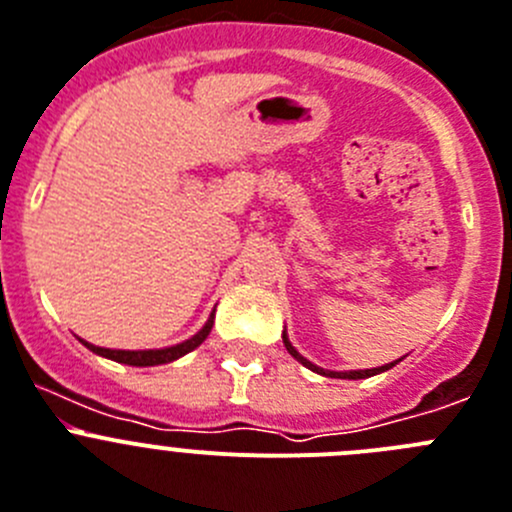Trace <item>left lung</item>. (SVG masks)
Wrapping results in <instances>:
<instances>
[{"mask_svg":"<svg viewBox=\"0 0 512 512\" xmlns=\"http://www.w3.org/2000/svg\"><path fill=\"white\" fill-rule=\"evenodd\" d=\"M283 344H285V349H288L290 357H296L298 362H301L303 367H308V370H311V372H319V375H324V377H342V380H365V377L380 375V372H388L390 367H395L400 362V359H403V357H400V359H395V362H388V365L372 367V370H344V372H336V370H324V367L308 362V359L303 357V354L298 352V349L293 347V344H290V339H288V334H285V331H283Z\"/></svg>","mask_w":512,"mask_h":512,"instance_id":"1","label":"left lung"}]
</instances>
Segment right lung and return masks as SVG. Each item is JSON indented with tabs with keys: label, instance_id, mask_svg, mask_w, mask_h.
I'll return each mask as SVG.
<instances>
[{
	"label": "right lung",
	"instance_id": "obj_1",
	"mask_svg": "<svg viewBox=\"0 0 512 512\" xmlns=\"http://www.w3.org/2000/svg\"><path fill=\"white\" fill-rule=\"evenodd\" d=\"M211 326H214V311H211V316L206 319V324L201 326V329L196 331L191 339H186V342H181V344H173V347H163V349H107V347H96V344L84 342V339H81V344H84L86 349H91L94 354H99V357L114 359V362H122V365L155 367V365H168V362H173V359L183 357V354L193 352V349L199 347V344H204V339L209 336Z\"/></svg>",
	"mask_w": 512,
	"mask_h": 512
}]
</instances>
